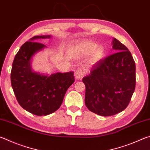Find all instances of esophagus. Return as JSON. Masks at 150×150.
Returning a JSON list of instances; mask_svg holds the SVG:
<instances>
[{
  "label": "esophagus",
  "instance_id": "esophagus-1",
  "mask_svg": "<svg viewBox=\"0 0 150 150\" xmlns=\"http://www.w3.org/2000/svg\"><path fill=\"white\" fill-rule=\"evenodd\" d=\"M85 75V73L84 71L81 69H79L75 71V79L77 80H81L82 79Z\"/></svg>",
  "mask_w": 150,
  "mask_h": 150
}]
</instances>
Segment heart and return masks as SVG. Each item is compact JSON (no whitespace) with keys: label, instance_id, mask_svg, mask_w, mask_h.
Instances as JSON below:
<instances>
[{"label":"heart","instance_id":"1","mask_svg":"<svg viewBox=\"0 0 150 150\" xmlns=\"http://www.w3.org/2000/svg\"><path fill=\"white\" fill-rule=\"evenodd\" d=\"M71 51L83 55H88L92 54L91 59L95 62L102 60L106 54L105 48L103 46L97 47V44L90 41H85L73 45Z\"/></svg>","mask_w":150,"mask_h":150}]
</instances>
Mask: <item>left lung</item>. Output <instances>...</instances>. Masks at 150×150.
<instances>
[{
  "label": "left lung",
  "instance_id": "8db88e82",
  "mask_svg": "<svg viewBox=\"0 0 150 150\" xmlns=\"http://www.w3.org/2000/svg\"><path fill=\"white\" fill-rule=\"evenodd\" d=\"M112 44L116 52L96 62L82 79L86 87V106L103 116L123 111L136 87V65L130 52L116 38Z\"/></svg>",
  "mask_w": 150,
  "mask_h": 150
}]
</instances>
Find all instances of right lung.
Masks as SVG:
<instances>
[{
	"label": "right lung",
	"mask_w": 150,
	"mask_h": 150,
	"mask_svg": "<svg viewBox=\"0 0 150 150\" xmlns=\"http://www.w3.org/2000/svg\"><path fill=\"white\" fill-rule=\"evenodd\" d=\"M51 35H35L20 47L15 56L11 73V85L19 105L37 116H46L62 105L65 94L75 81L73 71L48 74L33 71L34 55L46 47L36 42Z\"/></svg>",
	"instance_id": "1"
}]
</instances>
